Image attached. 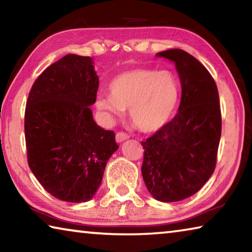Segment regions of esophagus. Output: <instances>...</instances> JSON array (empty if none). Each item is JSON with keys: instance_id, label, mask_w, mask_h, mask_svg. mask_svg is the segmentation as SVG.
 Wrapping results in <instances>:
<instances>
[{"instance_id": "1", "label": "esophagus", "mask_w": 252, "mask_h": 252, "mask_svg": "<svg viewBox=\"0 0 252 252\" xmlns=\"http://www.w3.org/2000/svg\"><path fill=\"white\" fill-rule=\"evenodd\" d=\"M129 138H130V135L126 133V132H122V131L118 132V133L116 134L117 142H122V141H125V140H127Z\"/></svg>"}]
</instances>
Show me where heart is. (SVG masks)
<instances>
[{"mask_svg":"<svg viewBox=\"0 0 252 252\" xmlns=\"http://www.w3.org/2000/svg\"><path fill=\"white\" fill-rule=\"evenodd\" d=\"M110 96L96 100L97 109L109 118L129 110L131 122L144 132L167 125L179 100V81L170 71L140 67L123 72L111 80Z\"/></svg>","mask_w":252,"mask_h":252,"instance_id":"obj_1","label":"heart"}]
</instances>
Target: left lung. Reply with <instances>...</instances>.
Masks as SVG:
<instances>
[{
	"mask_svg": "<svg viewBox=\"0 0 252 252\" xmlns=\"http://www.w3.org/2000/svg\"><path fill=\"white\" fill-rule=\"evenodd\" d=\"M157 55L174 62L181 101L176 117L141 142V170L153 198L173 202L197 193L215 171L221 110L215 80L197 59L180 49Z\"/></svg>",
	"mask_w": 252,
	"mask_h": 252,
	"instance_id": "left-lung-1",
	"label": "left lung"
}]
</instances>
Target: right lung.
<instances>
[{
    "mask_svg": "<svg viewBox=\"0 0 252 252\" xmlns=\"http://www.w3.org/2000/svg\"><path fill=\"white\" fill-rule=\"evenodd\" d=\"M99 88L90 57L67 54L42 72L25 106L28 163L42 187L66 202H85L117 151L116 134L93 120Z\"/></svg>",
    "mask_w": 252,
    "mask_h": 252,
    "instance_id": "add662e5",
    "label": "right lung"
}]
</instances>
